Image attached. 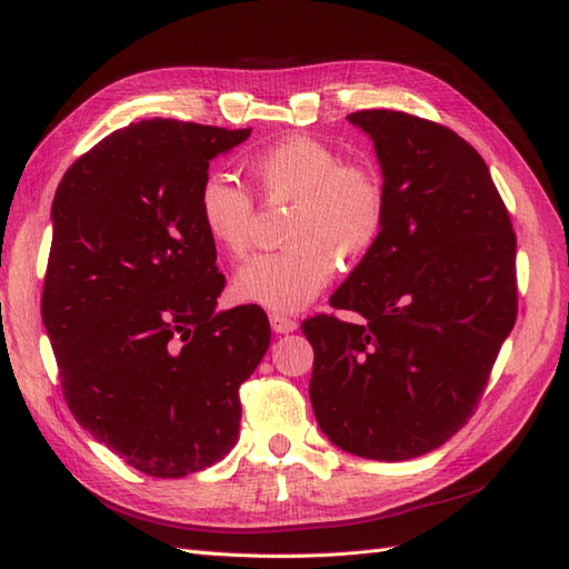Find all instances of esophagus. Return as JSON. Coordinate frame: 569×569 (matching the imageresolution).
<instances>
[{"label": "esophagus", "instance_id": "34e87169", "mask_svg": "<svg viewBox=\"0 0 569 569\" xmlns=\"http://www.w3.org/2000/svg\"><path fill=\"white\" fill-rule=\"evenodd\" d=\"M270 327L278 335H289V332H295L297 327H299V322L295 320V318H289V316H282V313H270Z\"/></svg>", "mask_w": 569, "mask_h": 569}]
</instances>
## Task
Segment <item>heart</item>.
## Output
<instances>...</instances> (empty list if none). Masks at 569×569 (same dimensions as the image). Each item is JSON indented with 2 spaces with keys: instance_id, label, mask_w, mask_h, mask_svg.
<instances>
[{
  "instance_id": "heart-1",
  "label": "heart",
  "mask_w": 569,
  "mask_h": 569,
  "mask_svg": "<svg viewBox=\"0 0 569 569\" xmlns=\"http://www.w3.org/2000/svg\"><path fill=\"white\" fill-rule=\"evenodd\" d=\"M249 176L266 203H295L284 242L253 256L234 274V295L247 303L295 313L332 282L337 258L356 263L385 228V180L368 163L343 161L313 137L287 140L253 153ZM199 220L211 242L232 258L251 247L256 206L242 184L222 173L206 176L197 194Z\"/></svg>"
}]
</instances>
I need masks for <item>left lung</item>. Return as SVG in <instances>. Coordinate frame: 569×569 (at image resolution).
Wrapping results in <instances>:
<instances>
[{
  "mask_svg": "<svg viewBox=\"0 0 569 569\" xmlns=\"http://www.w3.org/2000/svg\"><path fill=\"white\" fill-rule=\"evenodd\" d=\"M375 142L387 216L375 247L306 318L311 403L339 449L410 460L468 425L518 318L515 230L485 159L460 134L406 111L349 116Z\"/></svg>",
  "mask_w": 569,
  "mask_h": 569,
  "instance_id": "8db88e82",
  "label": "left lung"
}]
</instances>
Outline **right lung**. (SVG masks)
<instances>
[{"instance_id":"add662e5","label":"right lung","mask_w":569,"mask_h":569,"mask_svg":"<svg viewBox=\"0 0 569 569\" xmlns=\"http://www.w3.org/2000/svg\"><path fill=\"white\" fill-rule=\"evenodd\" d=\"M249 134L130 123L66 170L51 203L42 320L63 399L149 477L178 479L232 451L239 387L268 351L261 306L216 313L226 274L197 206L209 161Z\"/></svg>"}]
</instances>
